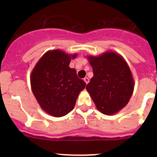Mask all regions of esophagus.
Masks as SVG:
<instances>
[{
    "instance_id": "34e87169",
    "label": "esophagus",
    "mask_w": 157,
    "mask_h": 157,
    "mask_svg": "<svg viewBox=\"0 0 157 157\" xmlns=\"http://www.w3.org/2000/svg\"><path fill=\"white\" fill-rule=\"evenodd\" d=\"M84 81H85V82L87 84V83L89 82V81H90V78H89L88 77H85L84 78Z\"/></svg>"
}]
</instances>
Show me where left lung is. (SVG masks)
Instances as JSON below:
<instances>
[{"instance_id":"1","label":"left lung","mask_w":157,"mask_h":157,"mask_svg":"<svg viewBox=\"0 0 157 157\" xmlns=\"http://www.w3.org/2000/svg\"><path fill=\"white\" fill-rule=\"evenodd\" d=\"M94 77L86 90L99 111L112 115L125 107L134 91V80L128 65L115 52L90 56Z\"/></svg>"}]
</instances>
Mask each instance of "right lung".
<instances>
[{
  "label": "right lung",
  "instance_id": "1",
  "mask_svg": "<svg viewBox=\"0 0 157 157\" xmlns=\"http://www.w3.org/2000/svg\"><path fill=\"white\" fill-rule=\"evenodd\" d=\"M71 56L60 50L48 51L39 59L30 76L34 97L43 110L55 117L65 116L74 109L86 82L71 68Z\"/></svg>",
  "mask_w": 157,
  "mask_h": 157
}]
</instances>
